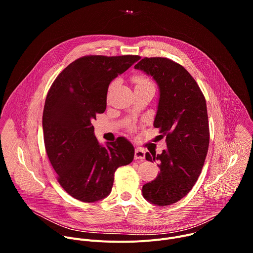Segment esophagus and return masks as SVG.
<instances>
[{"label":"esophagus","instance_id":"34e87169","mask_svg":"<svg viewBox=\"0 0 253 253\" xmlns=\"http://www.w3.org/2000/svg\"><path fill=\"white\" fill-rule=\"evenodd\" d=\"M134 158H135L136 160H137V159L143 160L144 158H145V151L142 150V149H139V148H136V149H135Z\"/></svg>","mask_w":253,"mask_h":253}]
</instances>
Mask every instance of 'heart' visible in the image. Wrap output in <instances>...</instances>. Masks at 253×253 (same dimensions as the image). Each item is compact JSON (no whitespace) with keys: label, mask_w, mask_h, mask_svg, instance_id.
Here are the masks:
<instances>
[{"label":"heart","mask_w":253,"mask_h":253,"mask_svg":"<svg viewBox=\"0 0 253 253\" xmlns=\"http://www.w3.org/2000/svg\"><path fill=\"white\" fill-rule=\"evenodd\" d=\"M133 82L135 84V88L149 87V86L153 87L152 82L146 76H144V75H136V76H134L133 77ZM114 84H115V82H112V84L110 85V88H112Z\"/></svg>","instance_id":"heart-1"}]
</instances>
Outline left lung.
<instances>
[{
    "label": "left lung",
    "instance_id": "8db88e82",
    "mask_svg": "<svg viewBox=\"0 0 253 253\" xmlns=\"http://www.w3.org/2000/svg\"><path fill=\"white\" fill-rule=\"evenodd\" d=\"M134 68L153 77L159 87L154 127L167 144L161 154L145 155L160 162V172L143 185V197L155 205H170L192 189L201 173L209 145L206 101L188 71L170 59L144 58Z\"/></svg>",
    "mask_w": 253,
    "mask_h": 253
}]
</instances>
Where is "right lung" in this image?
<instances>
[{"label":"right lung","mask_w":253,"mask_h":253,"mask_svg":"<svg viewBox=\"0 0 253 253\" xmlns=\"http://www.w3.org/2000/svg\"><path fill=\"white\" fill-rule=\"evenodd\" d=\"M140 59L136 55L84 56L53 82L44 106L43 131L48 158L63 189L83 202L110 194L114 173L134 158L126 138L98 142L91 121L106 110L108 87Z\"/></svg>","instance_id":"right-lung-1"}]
</instances>
